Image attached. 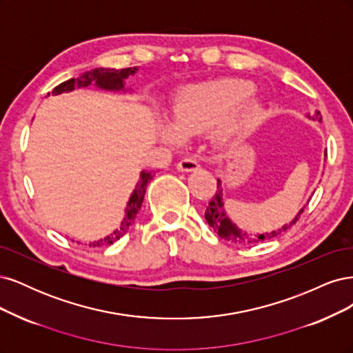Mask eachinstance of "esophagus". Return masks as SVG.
Wrapping results in <instances>:
<instances>
[{
  "label": "esophagus",
  "mask_w": 353,
  "mask_h": 353,
  "mask_svg": "<svg viewBox=\"0 0 353 353\" xmlns=\"http://www.w3.org/2000/svg\"><path fill=\"white\" fill-rule=\"evenodd\" d=\"M199 168V163L192 157H185L177 163V170L179 172H193V170Z\"/></svg>",
  "instance_id": "1"
}]
</instances>
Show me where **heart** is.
I'll use <instances>...</instances> for the list:
<instances>
[{"label": "heart", "instance_id": "b5f03b06", "mask_svg": "<svg viewBox=\"0 0 353 353\" xmlns=\"http://www.w3.org/2000/svg\"><path fill=\"white\" fill-rule=\"evenodd\" d=\"M252 90V82L236 77L214 79L181 88L173 107V126L165 130L167 138L177 142L181 134L199 133L210 126L217 141L249 132L261 116V104Z\"/></svg>", "mask_w": 353, "mask_h": 353}]
</instances>
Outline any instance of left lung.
Masks as SVG:
<instances>
[{
  "mask_svg": "<svg viewBox=\"0 0 353 353\" xmlns=\"http://www.w3.org/2000/svg\"><path fill=\"white\" fill-rule=\"evenodd\" d=\"M314 119L318 120V121H321L320 111H315ZM302 212H303V208L299 211V214L289 224L283 225L281 229H279V230H274L271 233H264V234H248V233L242 232L241 229H237V227L230 221V219L225 215L224 207H223L221 181L217 180V190H215V195L211 198L208 207L205 210V220L208 221L210 227H212L214 232L227 242L237 243V245H258L259 242L268 241V239L276 237V236L281 234L283 232H286L288 229H290L293 224H296V221L299 220Z\"/></svg>",
  "mask_w": 353,
  "mask_h": 353,
  "instance_id": "obj_1",
  "label": "left lung"
}]
</instances>
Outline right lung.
Here are the masks:
<instances>
[{
  "label": "right lung",
  "instance_id": "1",
  "mask_svg": "<svg viewBox=\"0 0 353 353\" xmlns=\"http://www.w3.org/2000/svg\"><path fill=\"white\" fill-rule=\"evenodd\" d=\"M136 72V67H128V69H121V70H114V69H94L90 72H85L83 74H81L79 77H73L70 81H65L63 83H60L59 86H55L52 89V95L55 94H63V92H69V90H73L74 88H82V86H88L95 83L98 88L102 89H111V90H120L123 89V81L128 79L129 74H133ZM50 97V92H48ZM152 173L151 172H142L141 173V180L136 185L132 196L128 202V208H126V215H124V220L121 221L119 229L111 233L110 236L101 239L98 242L89 243V246L92 248H101V246H108L112 245L114 242H117L120 237H123L124 234L128 233L129 227L133 224L136 214L139 212L142 202H143V196L146 192V185L150 183V180L152 179Z\"/></svg>",
  "mask_w": 353,
  "mask_h": 353
}]
</instances>
